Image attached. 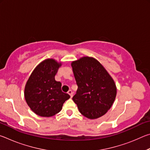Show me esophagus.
<instances>
[{"mask_svg": "<svg viewBox=\"0 0 150 150\" xmlns=\"http://www.w3.org/2000/svg\"><path fill=\"white\" fill-rule=\"evenodd\" d=\"M67 93L69 94V95H70L71 97H72V96H73V91H72L71 90H69V91H68Z\"/></svg>", "mask_w": 150, "mask_h": 150, "instance_id": "1", "label": "esophagus"}]
</instances>
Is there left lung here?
I'll return each mask as SVG.
<instances>
[{"label": "left lung", "instance_id": "1", "mask_svg": "<svg viewBox=\"0 0 150 150\" xmlns=\"http://www.w3.org/2000/svg\"><path fill=\"white\" fill-rule=\"evenodd\" d=\"M78 86L73 100L80 112L90 119L99 118L112 105L116 87L103 66L92 57H84L71 63Z\"/></svg>", "mask_w": 150, "mask_h": 150}]
</instances>
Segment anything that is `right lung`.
<instances>
[{
    "label": "right lung",
    "mask_w": 150,
    "mask_h": 150,
    "mask_svg": "<svg viewBox=\"0 0 150 150\" xmlns=\"http://www.w3.org/2000/svg\"><path fill=\"white\" fill-rule=\"evenodd\" d=\"M59 66L61 63L52 59L44 61L35 67L26 83L25 99L32 110L40 116L55 115L70 98L62 91V83L55 80Z\"/></svg>",
    "instance_id": "right-lung-1"
}]
</instances>
